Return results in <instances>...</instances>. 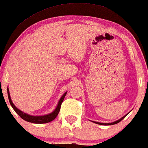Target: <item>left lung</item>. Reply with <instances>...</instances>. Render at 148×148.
I'll return each mask as SVG.
<instances>
[{
	"label": "left lung",
	"mask_w": 148,
	"mask_h": 148,
	"mask_svg": "<svg viewBox=\"0 0 148 148\" xmlns=\"http://www.w3.org/2000/svg\"><path fill=\"white\" fill-rule=\"evenodd\" d=\"M129 112V113H130ZM129 113H128V114H129ZM128 114H127L126 115H125L124 116H123V117H122L121 118V119H119L118 120V121H114V122H113V123H99V122H95V121H92V122H93V123H96V124H98V125H115V124H117V123H119V122H121V121H122V120L124 119L125 117V116L127 115Z\"/></svg>",
	"instance_id": "obj_1"
}]
</instances>
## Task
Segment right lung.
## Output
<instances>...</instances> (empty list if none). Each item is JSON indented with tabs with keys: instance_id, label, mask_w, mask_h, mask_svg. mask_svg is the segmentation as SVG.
I'll return each instance as SVG.
<instances>
[{
	"instance_id": "1",
	"label": "right lung",
	"mask_w": 148,
	"mask_h": 148,
	"mask_svg": "<svg viewBox=\"0 0 148 148\" xmlns=\"http://www.w3.org/2000/svg\"><path fill=\"white\" fill-rule=\"evenodd\" d=\"M66 93H67V91L65 92V93L62 95V96L61 97L60 100H59L58 104H57L56 108L55 109V110H54L53 112L50 113V114H46V115L32 116L22 112V111H21L20 109H18L14 105V103L12 101L11 97H10V91H9V88H8V95L9 101H10V105H11L12 108L14 109V110L16 113V114H18V115L20 116L22 119H23L24 121H27V122L32 123H35V124H43V123H47L51 122L52 121H53V120L57 117V115H58L59 112H60L61 105H62V102H63L64 99L65 98Z\"/></svg>"
}]
</instances>
